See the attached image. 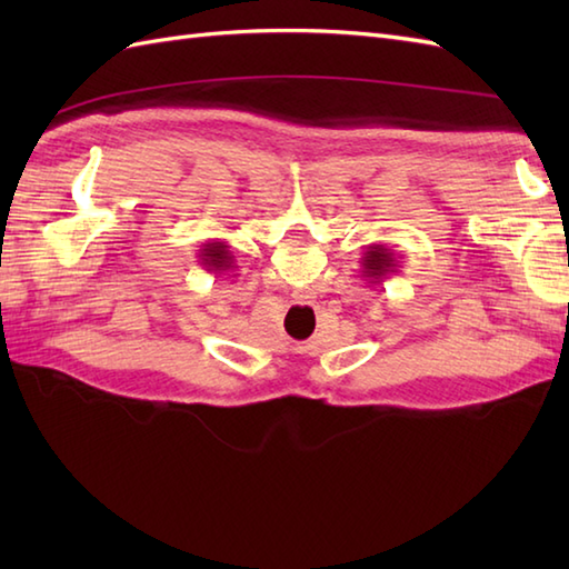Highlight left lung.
I'll list each match as a JSON object with an SVG mask.
<instances>
[{"label": "left lung", "instance_id": "8db88e82", "mask_svg": "<svg viewBox=\"0 0 569 569\" xmlns=\"http://www.w3.org/2000/svg\"><path fill=\"white\" fill-rule=\"evenodd\" d=\"M401 257L393 253L386 244H369L361 253V276L371 286H383L386 278H391L401 269Z\"/></svg>", "mask_w": 569, "mask_h": 569}]
</instances>
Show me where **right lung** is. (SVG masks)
Instances as JSON below:
<instances>
[{
  "mask_svg": "<svg viewBox=\"0 0 569 569\" xmlns=\"http://www.w3.org/2000/svg\"><path fill=\"white\" fill-rule=\"evenodd\" d=\"M198 263L204 271L214 273V278L237 269L234 253H232V249H229L227 241H222V239L204 241V244L198 249Z\"/></svg>",
  "mask_w": 569,
  "mask_h": 569,
  "instance_id": "right-lung-1",
  "label": "right lung"
}]
</instances>
